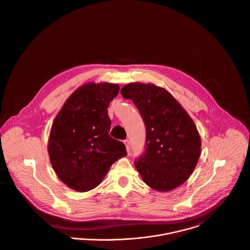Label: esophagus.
Returning a JSON list of instances; mask_svg holds the SVG:
<instances>
[{"label": "esophagus", "instance_id": "esophagus-1", "mask_svg": "<svg viewBox=\"0 0 250 250\" xmlns=\"http://www.w3.org/2000/svg\"><path fill=\"white\" fill-rule=\"evenodd\" d=\"M124 143H125V148H126L127 152H129V150H130V147H129V141H128L127 139H125V140L124 141Z\"/></svg>", "mask_w": 250, "mask_h": 250}]
</instances>
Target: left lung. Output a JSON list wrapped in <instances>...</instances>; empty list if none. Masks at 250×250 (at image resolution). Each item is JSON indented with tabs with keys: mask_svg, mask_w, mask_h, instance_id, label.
Listing matches in <instances>:
<instances>
[{
	"mask_svg": "<svg viewBox=\"0 0 250 250\" xmlns=\"http://www.w3.org/2000/svg\"><path fill=\"white\" fill-rule=\"evenodd\" d=\"M121 94L133 101L146 126L145 151L134 162L143 181L158 191L178 188L199 159L201 139L194 122L163 88L131 83Z\"/></svg>",
	"mask_w": 250,
	"mask_h": 250,
	"instance_id": "1",
	"label": "left lung"
}]
</instances>
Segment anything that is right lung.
Here are the masks:
<instances>
[{"label": "right lung", "instance_id": "obj_1", "mask_svg": "<svg viewBox=\"0 0 250 250\" xmlns=\"http://www.w3.org/2000/svg\"><path fill=\"white\" fill-rule=\"evenodd\" d=\"M112 83H88L63 104L51 127L48 153L59 179L76 191L97 188L110 166L126 155L123 142L109 135V103L119 94Z\"/></svg>", "mask_w": 250, "mask_h": 250}]
</instances>
